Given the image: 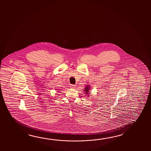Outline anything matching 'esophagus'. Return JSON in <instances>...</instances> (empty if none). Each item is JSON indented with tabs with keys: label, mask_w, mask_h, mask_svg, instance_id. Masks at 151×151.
Returning a JSON list of instances; mask_svg holds the SVG:
<instances>
[{
	"label": "esophagus",
	"mask_w": 151,
	"mask_h": 151,
	"mask_svg": "<svg viewBox=\"0 0 151 151\" xmlns=\"http://www.w3.org/2000/svg\"><path fill=\"white\" fill-rule=\"evenodd\" d=\"M70 87L72 88H75V87H76V85H71Z\"/></svg>",
	"instance_id": "34e87169"
}]
</instances>
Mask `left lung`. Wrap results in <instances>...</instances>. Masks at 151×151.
<instances>
[{
  "label": "left lung",
  "mask_w": 151,
  "mask_h": 151,
  "mask_svg": "<svg viewBox=\"0 0 151 151\" xmlns=\"http://www.w3.org/2000/svg\"><path fill=\"white\" fill-rule=\"evenodd\" d=\"M84 91L85 92V94H90V93H89L90 91V85H87L86 87H85V88H84ZM89 96V95H88Z\"/></svg>",
  "instance_id": "1"
}]
</instances>
